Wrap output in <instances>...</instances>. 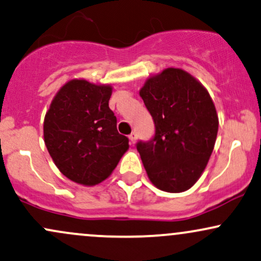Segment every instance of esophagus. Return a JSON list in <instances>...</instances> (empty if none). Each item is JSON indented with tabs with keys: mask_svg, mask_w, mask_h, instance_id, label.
Listing matches in <instances>:
<instances>
[{
	"mask_svg": "<svg viewBox=\"0 0 261 261\" xmlns=\"http://www.w3.org/2000/svg\"><path fill=\"white\" fill-rule=\"evenodd\" d=\"M128 139H130L131 142L135 143V141H136V139H137V134L134 131V133H131L130 135H128Z\"/></svg>",
	"mask_w": 261,
	"mask_h": 261,
	"instance_id": "obj_1",
	"label": "esophagus"
}]
</instances>
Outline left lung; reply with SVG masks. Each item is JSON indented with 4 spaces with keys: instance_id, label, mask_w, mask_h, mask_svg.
<instances>
[{
    "instance_id": "8db88e82",
    "label": "left lung",
    "mask_w": 261,
    "mask_h": 261,
    "mask_svg": "<svg viewBox=\"0 0 261 261\" xmlns=\"http://www.w3.org/2000/svg\"><path fill=\"white\" fill-rule=\"evenodd\" d=\"M140 95L154 122L153 137L136 143L149 180L168 193L188 190L202 174L216 142L214 101L180 68L148 79Z\"/></svg>"
}]
</instances>
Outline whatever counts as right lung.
I'll list each match as a JSON object with an SVG mask.
<instances>
[{
  "instance_id": "add662e5",
  "label": "right lung",
  "mask_w": 261,
  "mask_h": 261,
  "mask_svg": "<svg viewBox=\"0 0 261 261\" xmlns=\"http://www.w3.org/2000/svg\"><path fill=\"white\" fill-rule=\"evenodd\" d=\"M110 86L85 80L67 82L54 98L44 120V141L56 167L83 185H95L112 174L128 148L118 133L109 108Z\"/></svg>"
}]
</instances>
